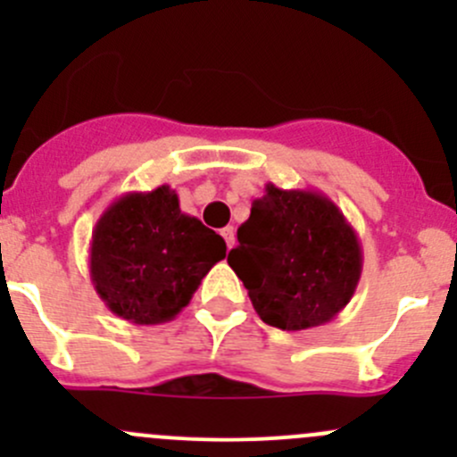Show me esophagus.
<instances>
[{
    "label": "esophagus",
    "mask_w": 457,
    "mask_h": 457,
    "mask_svg": "<svg viewBox=\"0 0 457 457\" xmlns=\"http://www.w3.org/2000/svg\"><path fill=\"white\" fill-rule=\"evenodd\" d=\"M220 237H223L225 243H228V250H232V247H234V238H237V229H234L232 225H228V228L220 229Z\"/></svg>",
    "instance_id": "esophagus-1"
}]
</instances>
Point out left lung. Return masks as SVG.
I'll return each instance as SVG.
<instances>
[{
    "mask_svg": "<svg viewBox=\"0 0 457 457\" xmlns=\"http://www.w3.org/2000/svg\"><path fill=\"white\" fill-rule=\"evenodd\" d=\"M228 262L267 325L303 331L334 320L362 274V247L340 207L316 190L267 183Z\"/></svg>",
    "mask_w": 457,
    "mask_h": 457,
    "instance_id": "obj_1",
    "label": "left lung"
}]
</instances>
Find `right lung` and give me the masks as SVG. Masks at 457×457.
<instances>
[{
	"label": "right lung",
	"mask_w": 457,
	"mask_h": 457,
	"mask_svg": "<svg viewBox=\"0 0 457 457\" xmlns=\"http://www.w3.org/2000/svg\"><path fill=\"white\" fill-rule=\"evenodd\" d=\"M225 250L214 229L181 212L170 186L126 192L92 229L90 280L114 316L159 325L190 305Z\"/></svg>",
	"instance_id": "1"
}]
</instances>
